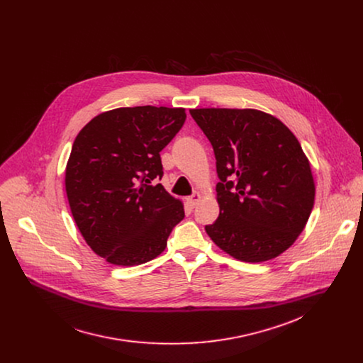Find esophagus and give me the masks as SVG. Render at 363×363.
I'll list each match as a JSON object with an SVG mask.
<instances>
[{"label": "esophagus", "mask_w": 363, "mask_h": 363, "mask_svg": "<svg viewBox=\"0 0 363 363\" xmlns=\"http://www.w3.org/2000/svg\"><path fill=\"white\" fill-rule=\"evenodd\" d=\"M200 200H201V194H200V193H194L193 196H190V197L187 199V204H189L190 207L194 208L199 204Z\"/></svg>", "instance_id": "34e87169"}]
</instances>
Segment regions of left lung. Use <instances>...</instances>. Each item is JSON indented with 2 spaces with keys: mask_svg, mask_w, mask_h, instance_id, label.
Wrapping results in <instances>:
<instances>
[{
  "mask_svg": "<svg viewBox=\"0 0 363 363\" xmlns=\"http://www.w3.org/2000/svg\"><path fill=\"white\" fill-rule=\"evenodd\" d=\"M216 159L219 216L208 236L246 262L275 259L305 229L314 204L311 163L292 131L255 108H191Z\"/></svg>",
  "mask_w": 363,
  "mask_h": 363,
  "instance_id": "obj_1",
  "label": "left lung"
}]
</instances>
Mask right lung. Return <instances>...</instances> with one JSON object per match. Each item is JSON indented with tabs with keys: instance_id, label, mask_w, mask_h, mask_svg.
<instances>
[{
	"instance_id": "add662e5",
	"label": "right lung",
	"mask_w": 363,
	"mask_h": 363,
	"mask_svg": "<svg viewBox=\"0 0 363 363\" xmlns=\"http://www.w3.org/2000/svg\"><path fill=\"white\" fill-rule=\"evenodd\" d=\"M184 121L182 107H120L77 135L65 169L68 203L85 242L110 264L155 259L184 218L182 201L151 184L163 176L159 152Z\"/></svg>"
}]
</instances>
